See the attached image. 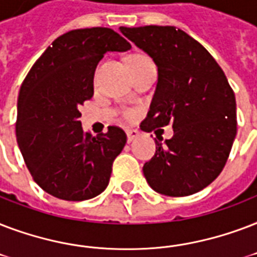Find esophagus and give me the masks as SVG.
Masks as SVG:
<instances>
[{"label":"esophagus","instance_id":"obj_1","mask_svg":"<svg viewBox=\"0 0 257 257\" xmlns=\"http://www.w3.org/2000/svg\"><path fill=\"white\" fill-rule=\"evenodd\" d=\"M126 134L127 141H128V142H133V141H135L137 138H139L141 133H139L138 130H134V128H128V130H126Z\"/></svg>","mask_w":257,"mask_h":257}]
</instances>
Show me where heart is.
Instances as JSON below:
<instances>
[{
    "instance_id": "1",
    "label": "heart",
    "mask_w": 257,
    "mask_h": 257,
    "mask_svg": "<svg viewBox=\"0 0 257 257\" xmlns=\"http://www.w3.org/2000/svg\"><path fill=\"white\" fill-rule=\"evenodd\" d=\"M141 57H145V56H134L133 59H131V60H134V59H141ZM126 115H127V118L131 119V118H134V116H135V112H134V111H127Z\"/></svg>"
}]
</instances>
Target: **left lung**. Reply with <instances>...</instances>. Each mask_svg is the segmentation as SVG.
Wrapping results in <instances>:
<instances>
[{
    "mask_svg": "<svg viewBox=\"0 0 257 257\" xmlns=\"http://www.w3.org/2000/svg\"><path fill=\"white\" fill-rule=\"evenodd\" d=\"M158 68V83L141 130L173 124L143 166L153 190L170 197L197 193L221 173L236 137V99L225 73L198 41L176 27H120ZM162 141V138L160 139Z\"/></svg>",
    "mask_w": 257,
    "mask_h": 257,
    "instance_id": "obj_1",
    "label": "left lung"
}]
</instances>
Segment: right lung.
Segmentation results:
<instances>
[{
	"label": "right lung",
	"instance_id": "obj_1",
	"mask_svg": "<svg viewBox=\"0 0 257 257\" xmlns=\"http://www.w3.org/2000/svg\"><path fill=\"white\" fill-rule=\"evenodd\" d=\"M131 44L110 28H85L57 37L25 77L17 101L16 137L40 188L65 201L89 200L110 182L112 162L126 145L122 128L84 133L79 106L93 95V76L107 52Z\"/></svg>",
	"mask_w": 257,
	"mask_h": 257
}]
</instances>
